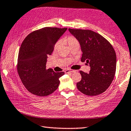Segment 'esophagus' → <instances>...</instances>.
<instances>
[{
	"mask_svg": "<svg viewBox=\"0 0 131 131\" xmlns=\"http://www.w3.org/2000/svg\"><path fill=\"white\" fill-rule=\"evenodd\" d=\"M75 71L74 70H69V69H66L65 70V72L66 73H73V72H74Z\"/></svg>",
	"mask_w": 131,
	"mask_h": 131,
	"instance_id": "esophagus-1",
	"label": "esophagus"
}]
</instances>
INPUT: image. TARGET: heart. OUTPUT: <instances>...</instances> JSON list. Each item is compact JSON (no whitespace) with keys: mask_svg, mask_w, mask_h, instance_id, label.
<instances>
[{"mask_svg":"<svg viewBox=\"0 0 131 131\" xmlns=\"http://www.w3.org/2000/svg\"><path fill=\"white\" fill-rule=\"evenodd\" d=\"M66 41H67L69 46H70V48H72V47L75 46V45H79V42H78V39L76 38L75 37L72 36V35L68 37L67 39H66ZM59 45H60V41H58L57 42V43L55 45L56 49H57L59 46Z\"/></svg>","mask_w":131,"mask_h":131,"instance_id":"1","label":"heart"}]
</instances>
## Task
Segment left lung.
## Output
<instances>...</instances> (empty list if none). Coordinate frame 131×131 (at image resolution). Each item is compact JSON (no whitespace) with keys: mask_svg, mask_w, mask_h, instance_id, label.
I'll return each instance as SVG.
<instances>
[{"mask_svg":"<svg viewBox=\"0 0 131 131\" xmlns=\"http://www.w3.org/2000/svg\"><path fill=\"white\" fill-rule=\"evenodd\" d=\"M78 39L82 55L81 61L90 67L89 73L80 70L81 80L77 89L87 96L103 93L110 86L116 69V54L110 42L102 35L90 30L69 28Z\"/></svg>","mask_w":131,"mask_h":131,"instance_id":"8db88e82","label":"left lung"}]
</instances>
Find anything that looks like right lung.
I'll list each match as a JSON object with an SVG mask.
<instances>
[{
    "instance_id": "1",
    "label": "right lung",
    "mask_w": 131,
    "mask_h": 131,
    "mask_svg": "<svg viewBox=\"0 0 131 131\" xmlns=\"http://www.w3.org/2000/svg\"><path fill=\"white\" fill-rule=\"evenodd\" d=\"M67 28L46 27L34 31L25 38L18 54L17 71L28 92L38 96H48L58 88L59 78L65 73L47 69L49 55Z\"/></svg>"
}]
</instances>
